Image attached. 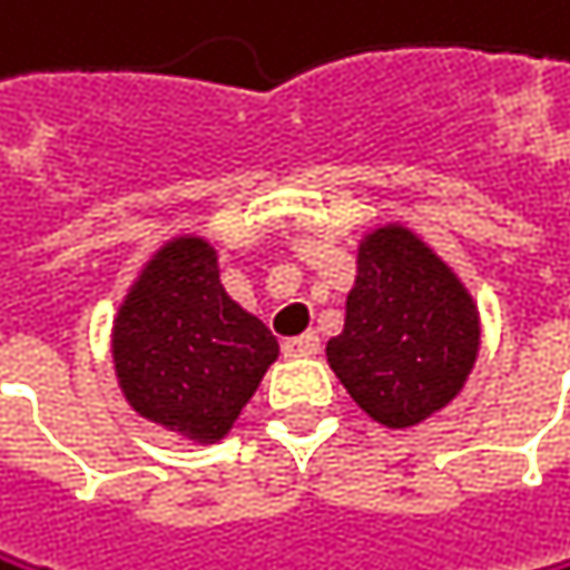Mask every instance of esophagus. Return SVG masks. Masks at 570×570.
Instances as JSON below:
<instances>
[{
  "mask_svg": "<svg viewBox=\"0 0 570 570\" xmlns=\"http://www.w3.org/2000/svg\"><path fill=\"white\" fill-rule=\"evenodd\" d=\"M282 350H285V356H292V360L316 356V353H320V336H316V333H302V336H295V340H285Z\"/></svg>",
  "mask_w": 570,
  "mask_h": 570,
  "instance_id": "1",
  "label": "esophagus"
}]
</instances>
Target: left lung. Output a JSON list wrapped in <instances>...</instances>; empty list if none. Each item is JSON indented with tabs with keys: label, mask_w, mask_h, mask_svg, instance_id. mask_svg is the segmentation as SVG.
Masks as SVG:
<instances>
[{
	"label": "left lung",
	"mask_w": 570,
	"mask_h": 570,
	"mask_svg": "<svg viewBox=\"0 0 570 570\" xmlns=\"http://www.w3.org/2000/svg\"><path fill=\"white\" fill-rule=\"evenodd\" d=\"M482 346L479 305L459 272L401 220L356 244V282L326 363L356 407L404 432L445 411Z\"/></svg>",
	"instance_id": "left-lung-1"
}]
</instances>
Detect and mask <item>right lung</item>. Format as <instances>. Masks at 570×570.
Listing matches in <instances>:
<instances>
[{
  "label": "right lung",
  "mask_w": 570,
  "mask_h": 570,
  "mask_svg": "<svg viewBox=\"0 0 570 570\" xmlns=\"http://www.w3.org/2000/svg\"><path fill=\"white\" fill-rule=\"evenodd\" d=\"M278 360V340L240 308L204 234H173L135 282L111 323V363L128 407L179 442L214 445Z\"/></svg>",
  "instance_id": "right-lung-1"
}]
</instances>
